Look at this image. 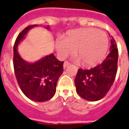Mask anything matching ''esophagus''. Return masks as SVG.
Segmentation results:
<instances>
[{
	"label": "esophagus",
	"mask_w": 129,
	"mask_h": 129,
	"mask_svg": "<svg viewBox=\"0 0 129 129\" xmlns=\"http://www.w3.org/2000/svg\"><path fill=\"white\" fill-rule=\"evenodd\" d=\"M69 65H70L69 62H67V61H65L64 62V64H63L64 69H66V68L68 66H69Z\"/></svg>",
	"instance_id": "1"
}]
</instances>
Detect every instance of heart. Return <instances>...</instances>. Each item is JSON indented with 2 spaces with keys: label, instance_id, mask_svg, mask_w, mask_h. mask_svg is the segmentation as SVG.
I'll return each mask as SVG.
<instances>
[{
  "label": "heart",
  "instance_id": "1",
  "mask_svg": "<svg viewBox=\"0 0 129 129\" xmlns=\"http://www.w3.org/2000/svg\"><path fill=\"white\" fill-rule=\"evenodd\" d=\"M109 41L107 34L92 28L67 32L56 42V51L61 58H66L75 50V60L86 67L101 63L105 58Z\"/></svg>",
  "mask_w": 129,
  "mask_h": 129
}]
</instances>
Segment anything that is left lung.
Masks as SVG:
<instances>
[{"label": "left lung", "mask_w": 129, "mask_h": 129, "mask_svg": "<svg viewBox=\"0 0 129 129\" xmlns=\"http://www.w3.org/2000/svg\"><path fill=\"white\" fill-rule=\"evenodd\" d=\"M110 52L101 64L89 70L79 69L75 79L77 93L89 101L105 96L115 81L117 72L118 52L116 42L111 37Z\"/></svg>", "instance_id": "obj_1"}]
</instances>
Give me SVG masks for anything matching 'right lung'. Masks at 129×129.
<instances>
[{
	"label": "right lung",
	"instance_id": "add662e5",
	"mask_svg": "<svg viewBox=\"0 0 129 129\" xmlns=\"http://www.w3.org/2000/svg\"><path fill=\"white\" fill-rule=\"evenodd\" d=\"M25 28L16 38L13 48V64L16 80L24 94L35 102L50 100L56 92V83L63 73V61H59L53 54L45 56L35 62H28L21 58L18 46L32 28ZM49 30V26H46Z\"/></svg>",
	"mask_w": 129,
	"mask_h": 129
}]
</instances>
